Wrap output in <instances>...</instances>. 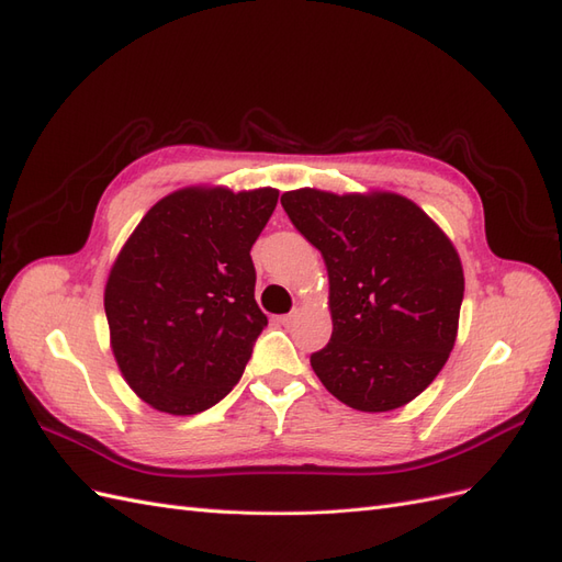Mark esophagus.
I'll return each mask as SVG.
<instances>
[{
  "instance_id": "34e87169",
  "label": "esophagus",
  "mask_w": 562,
  "mask_h": 562,
  "mask_svg": "<svg viewBox=\"0 0 562 562\" xmlns=\"http://www.w3.org/2000/svg\"><path fill=\"white\" fill-rule=\"evenodd\" d=\"M297 312H291V314H283V316H277V321L281 323V326H291V323L295 321Z\"/></svg>"
}]
</instances>
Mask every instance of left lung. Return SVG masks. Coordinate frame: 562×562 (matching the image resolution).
Wrapping results in <instances>:
<instances>
[{
  "label": "left lung",
  "instance_id": "1",
  "mask_svg": "<svg viewBox=\"0 0 562 562\" xmlns=\"http://www.w3.org/2000/svg\"><path fill=\"white\" fill-rule=\"evenodd\" d=\"M281 206L328 267L330 342L312 368L361 413H386L427 389L454 347L464 297L459 252L396 192H285Z\"/></svg>",
  "mask_w": 562,
  "mask_h": 562
}]
</instances>
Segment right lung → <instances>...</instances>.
<instances>
[{
    "label": "right lung",
    "mask_w": 562,
    "mask_h": 562,
    "mask_svg": "<svg viewBox=\"0 0 562 562\" xmlns=\"http://www.w3.org/2000/svg\"><path fill=\"white\" fill-rule=\"evenodd\" d=\"M279 190L182 187L159 199L110 267V347L135 396L187 417L223 401L267 326L250 248Z\"/></svg>",
    "instance_id": "add662e5"
}]
</instances>
